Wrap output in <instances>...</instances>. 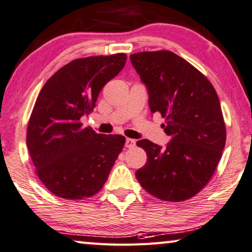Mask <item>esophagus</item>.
Segmentation results:
<instances>
[{
	"label": "esophagus",
	"instance_id": "34e87169",
	"mask_svg": "<svg viewBox=\"0 0 252 252\" xmlns=\"http://www.w3.org/2000/svg\"><path fill=\"white\" fill-rule=\"evenodd\" d=\"M135 146V140H133V139H130V138H126V148H133Z\"/></svg>",
	"mask_w": 252,
	"mask_h": 252
}]
</instances>
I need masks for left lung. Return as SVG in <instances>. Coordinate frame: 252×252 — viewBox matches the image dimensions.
<instances>
[{"label": "left lung", "instance_id": "8db88e82", "mask_svg": "<svg viewBox=\"0 0 252 252\" xmlns=\"http://www.w3.org/2000/svg\"><path fill=\"white\" fill-rule=\"evenodd\" d=\"M130 59L148 89L151 113L166 119L162 127L170 135L165 148L147 139L137 142L147 162L135 177L161 201H186L206 186L224 149L219 96L201 71L171 51H143Z\"/></svg>", "mask_w": 252, "mask_h": 252}]
</instances>
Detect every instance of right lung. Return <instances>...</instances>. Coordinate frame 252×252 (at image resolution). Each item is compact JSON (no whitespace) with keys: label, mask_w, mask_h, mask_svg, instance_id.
<instances>
[{"label":"right lung","mask_w":252,"mask_h":252,"mask_svg":"<svg viewBox=\"0 0 252 252\" xmlns=\"http://www.w3.org/2000/svg\"><path fill=\"white\" fill-rule=\"evenodd\" d=\"M126 54L91 56L63 66L48 79L34 103L27 146L35 174L47 189L65 199H83L104 185L126 138L84 127L107 82L122 70Z\"/></svg>","instance_id":"add662e5"}]
</instances>
